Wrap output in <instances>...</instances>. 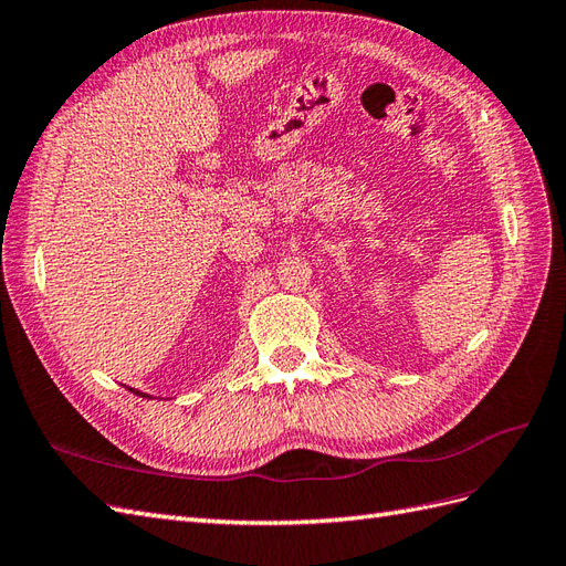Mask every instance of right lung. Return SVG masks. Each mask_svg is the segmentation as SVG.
<instances>
[{
    "label": "right lung",
    "mask_w": 566,
    "mask_h": 566,
    "mask_svg": "<svg viewBox=\"0 0 566 566\" xmlns=\"http://www.w3.org/2000/svg\"><path fill=\"white\" fill-rule=\"evenodd\" d=\"M132 392H134V395H138V397H148L145 392H138V389H132Z\"/></svg>",
    "instance_id": "add662e5"
}]
</instances>
